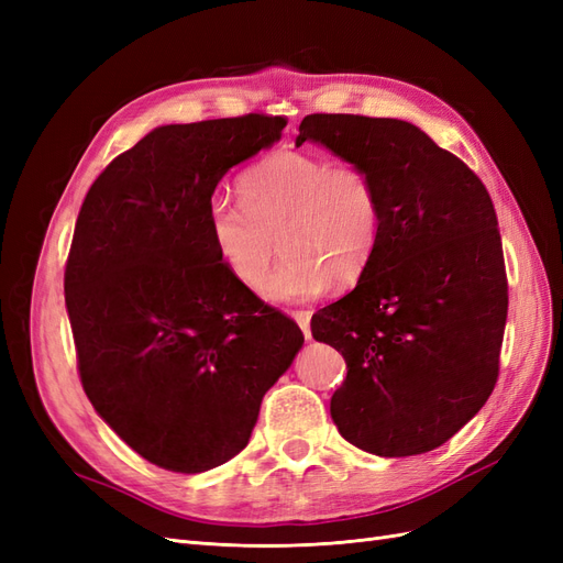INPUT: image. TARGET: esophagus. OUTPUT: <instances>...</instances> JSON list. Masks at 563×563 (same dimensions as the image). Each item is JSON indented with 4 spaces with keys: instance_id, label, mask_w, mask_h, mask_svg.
Segmentation results:
<instances>
[{
    "instance_id": "obj_1",
    "label": "esophagus",
    "mask_w": 563,
    "mask_h": 563,
    "mask_svg": "<svg viewBox=\"0 0 563 563\" xmlns=\"http://www.w3.org/2000/svg\"><path fill=\"white\" fill-rule=\"evenodd\" d=\"M291 317L296 319V323L302 329L305 338H310V319H312V312H310V310H291Z\"/></svg>"
}]
</instances>
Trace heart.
Segmentation results:
<instances>
[{
    "mask_svg": "<svg viewBox=\"0 0 563 563\" xmlns=\"http://www.w3.org/2000/svg\"><path fill=\"white\" fill-rule=\"evenodd\" d=\"M242 203L213 201L211 240L230 275L253 288L280 254L285 265L261 285L269 300L321 296L354 286L376 261L385 234L380 180L362 164H333L305 150H279L240 180Z\"/></svg>",
    "mask_w": 563,
    "mask_h": 563,
    "instance_id": "b5f03b06",
    "label": "heart"
}]
</instances>
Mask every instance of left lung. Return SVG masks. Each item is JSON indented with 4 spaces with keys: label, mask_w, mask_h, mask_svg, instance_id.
<instances>
[{
    "label": "left lung",
    "mask_w": 563,
    "mask_h": 563,
    "mask_svg": "<svg viewBox=\"0 0 563 563\" xmlns=\"http://www.w3.org/2000/svg\"><path fill=\"white\" fill-rule=\"evenodd\" d=\"M305 141L371 168L385 197L376 261L312 317L314 340L347 364L331 418L373 455L434 451L479 413L500 373L507 272L490 195L401 119L317 112L300 122Z\"/></svg>",
    "instance_id": "obj_1"
}]
</instances>
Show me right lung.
Here are the masks:
<instances>
[{
    "mask_svg": "<svg viewBox=\"0 0 563 563\" xmlns=\"http://www.w3.org/2000/svg\"><path fill=\"white\" fill-rule=\"evenodd\" d=\"M284 126L263 112L159 126L79 209L65 263L79 380L152 465L195 474L234 457L302 347L298 323L220 263L209 228L218 180Z\"/></svg>",
    "mask_w": 563,
    "mask_h": 563,
    "instance_id": "obj_1",
    "label": "right lung"
}]
</instances>
